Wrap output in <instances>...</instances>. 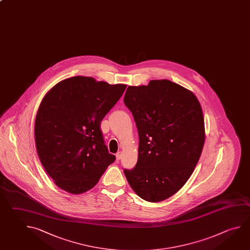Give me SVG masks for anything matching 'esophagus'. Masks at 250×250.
<instances>
[{"mask_svg":"<svg viewBox=\"0 0 250 250\" xmlns=\"http://www.w3.org/2000/svg\"><path fill=\"white\" fill-rule=\"evenodd\" d=\"M122 155H123V153H122L121 151H119V152L116 153V158H117V160H120V159L122 158Z\"/></svg>","mask_w":250,"mask_h":250,"instance_id":"34e87169","label":"esophagus"}]
</instances>
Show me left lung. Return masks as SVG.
<instances>
[{"label": "left lung", "instance_id": "obj_1", "mask_svg": "<svg viewBox=\"0 0 250 250\" xmlns=\"http://www.w3.org/2000/svg\"><path fill=\"white\" fill-rule=\"evenodd\" d=\"M124 103L140 139L135 167L124 173L139 197L163 201L186 184L201 155L206 140L201 104L192 91L164 79L129 86Z\"/></svg>", "mask_w": 250, "mask_h": 250}]
</instances>
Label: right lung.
Listing matches in <instances>:
<instances>
[{
	"label": "right lung",
	"instance_id": "1",
	"mask_svg": "<svg viewBox=\"0 0 250 250\" xmlns=\"http://www.w3.org/2000/svg\"><path fill=\"white\" fill-rule=\"evenodd\" d=\"M125 88V84L74 76L45 94L36 116V149L59 188L74 195L86 192L114 162L100 124Z\"/></svg>",
	"mask_w": 250,
	"mask_h": 250
}]
</instances>
